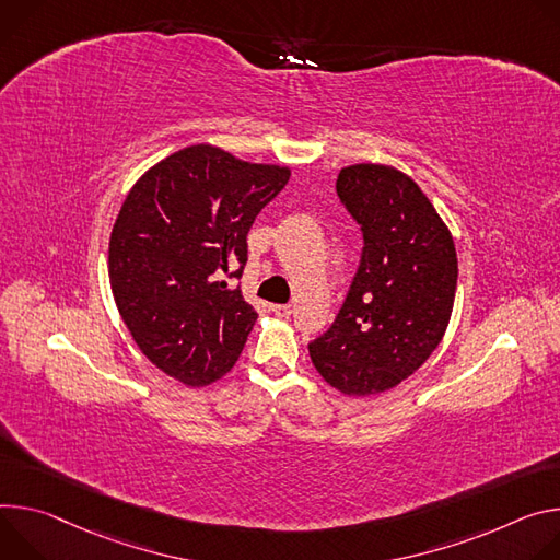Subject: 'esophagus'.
I'll list each match as a JSON object with an SVG mask.
<instances>
[{
    "mask_svg": "<svg viewBox=\"0 0 560 560\" xmlns=\"http://www.w3.org/2000/svg\"><path fill=\"white\" fill-rule=\"evenodd\" d=\"M271 312L278 316V318H289L293 314V308L289 304H273Z\"/></svg>",
    "mask_w": 560,
    "mask_h": 560,
    "instance_id": "34e87169",
    "label": "esophagus"
}]
</instances>
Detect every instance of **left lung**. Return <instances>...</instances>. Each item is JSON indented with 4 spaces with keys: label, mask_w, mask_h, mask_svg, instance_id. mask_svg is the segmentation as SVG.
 Segmentation results:
<instances>
[{
    "label": "left lung",
    "mask_w": 560,
    "mask_h": 560,
    "mask_svg": "<svg viewBox=\"0 0 560 560\" xmlns=\"http://www.w3.org/2000/svg\"><path fill=\"white\" fill-rule=\"evenodd\" d=\"M336 191L362 226L364 246L340 314L308 355L325 383L362 398L400 385L441 345L458 258L439 211L396 166H345Z\"/></svg>",
    "instance_id": "8db88e82"
}]
</instances>
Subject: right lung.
Here are the masks:
<instances>
[{"label": "right lung", "instance_id": "obj_1", "mask_svg": "<svg viewBox=\"0 0 560 560\" xmlns=\"http://www.w3.org/2000/svg\"><path fill=\"white\" fill-rule=\"evenodd\" d=\"M291 168L213 144L153 164L124 200L108 242L117 312L140 351L186 387L229 374L258 314L242 298L246 233Z\"/></svg>", "mask_w": 560, "mask_h": 560}]
</instances>
